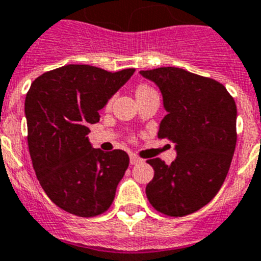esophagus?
Listing matches in <instances>:
<instances>
[{
    "label": "esophagus",
    "mask_w": 261,
    "mask_h": 261,
    "mask_svg": "<svg viewBox=\"0 0 261 261\" xmlns=\"http://www.w3.org/2000/svg\"><path fill=\"white\" fill-rule=\"evenodd\" d=\"M130 163H131V164H133V165L139 164V163H142V159L138 158L137 155H133V153H131V155H130Z\"/></svg>",
    "instance_id": "34e87169"
}]
</instances>
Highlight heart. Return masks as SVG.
Instances as JSON below:
<instances>
[{"label":"heart","instance_id":"heart-1","mask_svg":"<svg viewBox=\"0 0 261 261\" xmlns=\"http://www.w3.org/2000/svg\"><path fill=\"white\" fill-rule=\"evenodd\" d=\"M149 92H152V88L146 85V84H140V85H138L137 90H135V94H137V97H139L143 96V94H147V93ZM110 102H112V101H109V105H110Z\"/></svg>","mask_w":261,"mask_h":261}]
</instances>
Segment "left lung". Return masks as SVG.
<instances>
[{
  "label": "left lung",
  "instance_id": "left-lung-1",
  "mask_svg": "<svg viewBox=\"0 0 261 261\" xmlns=\"http://www.w3.org/2000/svg\"><path fill=\"white\" fill-rule=\"evenodd\" d=\"M140 74L162 92L167 115L158 138L176 144L177 152L171 164L147 160L155 172L147 198L169 217L192 214L214 198L227 176L237 146V105L221 83L181 68Z\"/></svg>",
  "mask_w": 261,
  "mask_h": 261
}]
</instances>
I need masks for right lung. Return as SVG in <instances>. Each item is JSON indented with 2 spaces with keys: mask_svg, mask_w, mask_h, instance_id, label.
I'll use <instances>...</instances> for the list:
<instances>
[{
  "mask_svg": "<svg viewBox=\"0 0 261 261\" xmlns=\"http://www.w3.org/2000/svg\"><path fill=\"white\" fill-rule=\"evenodd\" d=\"M135 72H108L69 64L40 74L27 92V143L36 177L52 202L71 214L90 218L114 201L130 159L122 149L92 148L88 126Z\"/></svg>",
  "mask_w": 261,
  "mask_h": 261,
  "instance_id": "add662e5",
  "label": "right lung"
}]
</instances>
